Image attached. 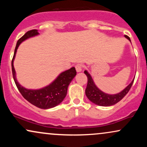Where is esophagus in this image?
Returning a JSON list of instances; mask_svg holds the SVG:
<instances>
[{"instance_id": "1", "label": "esophagus", "mask_w": 147, "mask_h": 147, "mask_svg": "<svg viewBox=\"0 0 147 147\" xmlns=\"http://www.w3.org/2000/svg\"><path fill=\"white\" fill-rule=\"evenodd\" d=\"M75 68H76V70H77V72H81L82 70V68H83V65H82V64H80V63L77 64L75 66Z\"/></svg>"}]
</instances>
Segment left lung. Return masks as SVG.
I'll use <instances>...</instances> for the list:
<instances>
[{"mask_svg":"<svg viewBox=\"0 0 147 147\" xmlns=\"http://www.w3.org/2000/svg\"><path fill=\"white\" fill-rule=\"evenodd\" d=\"M124 36L131 41V39L129 36H126V35ZM84 73L88 77V84L85 91L86 95L90 102L101 106H110L119 102L128 93V92L132 86L133 82H134V79H133L131 82V84H129V85H128L124 90L119 93L115 94V95H110V94H107L102 92L96 86L92 77L88 71L85 70Z\"/></svg>","mask_w":147,"mask_h":147,"instance_id":"obj_1","label":"left lung"}]
</instances>
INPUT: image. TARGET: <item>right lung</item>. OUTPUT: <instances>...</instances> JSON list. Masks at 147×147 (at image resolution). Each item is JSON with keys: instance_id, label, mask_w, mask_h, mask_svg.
<instances>
[{"instance_id": "1", "label": "right lung", "mask_w": 147, "mask_h": 147, "mask_svg": "<svg viewBox=\"0 0 147 147\" xmlns=\"http://www.w3.org/2000/svg\"><path fill=\"white\" fill-rule=\"evenodd\" d=\"M38 34V30H32L27 32L21 38L18 39L15 48L14 57L11 61V70L15 84L23 97L27 101L39 109H48L55 107L62 102L67 95L69 84L77 75V72L75 67H72L69 70L61 72L57 79L48 86L38 90L27 89L20 85L16 79V72L14 67V60L16 51L22 42Z\"/></svg>"}]
</instances>
